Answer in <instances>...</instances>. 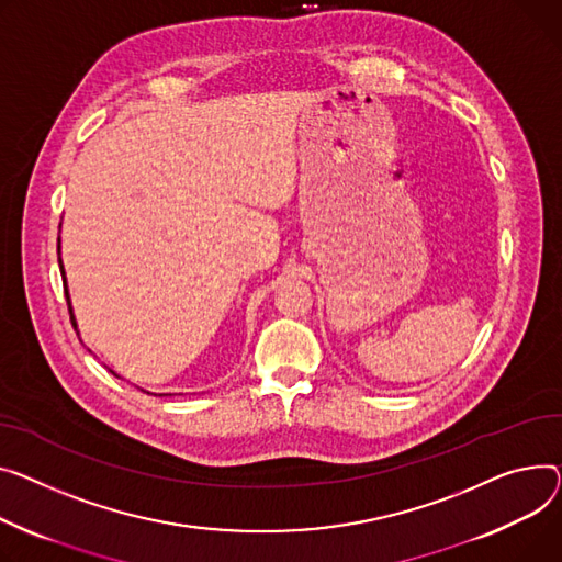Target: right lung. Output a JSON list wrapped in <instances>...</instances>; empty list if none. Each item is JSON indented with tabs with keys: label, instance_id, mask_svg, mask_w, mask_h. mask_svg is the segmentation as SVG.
Listing matches in <instances>:
<instances>
[{
	"label": "right lung",
	"instance_id": "add662e5",
	"mask_svg": "<svg viewBox=\"0 0 562 562\" xmlns=\"http://www.w3.org/2000/svg\"><path fill=\"white\" fill-rule=\"evenodd\" d=\"M58 255H60V239H58ZM58 265H60V276H63V284H65V297H67V307H69V318H71V325L74 329L79 331L77 327V318H74V310H71V301H69V291H67V280H65V269H63V259L58 257Z\"/></svg>",
	"mask_w": 562,
	"mask_h": 562
}]
</instances>
